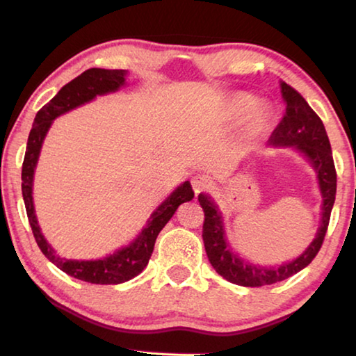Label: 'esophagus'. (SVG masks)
Returning <instances> with one entry per match:
<instances>
[{
    "label": "esophagus",
    "instance_id": "34e87169",
    "mask_svg": "<svg viewBox=\"0 0 356 356\" xmlns=\"http://www.w3.org/2000/svg\"><path fill=\"white\" fill-rule=\"evenodd\" d=\"M192 187H193L195 195H200V193L206 192V190L211 187L209 177L204 176V174H198V176H195L192 179Z\"/></svg>",
    "mask_w": 356,
    "mask_h": 356
}]
</instances>
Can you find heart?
<instances>
[{"label": "heart", "mask_w": 356, "mask_h": 356, "mask_svg": "<svg viewBox=\"0 0 356 356\" xmlns=\"http://www.w3.org/2000/svg\"><path fill=\"white\" fill-rule=\"evenodd\" d=\"M248 115L245 123V134L257 137L267 129L272 120V110L268 105L257 104V99L249 92H235L225 100L224 116L229 121H238Z\"/></svg>", "instance_id": "b5f03b06"}]
</instances>
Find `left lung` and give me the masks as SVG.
Instances as JSON below:
<instances>
[{"label":"left lung","instance_id":"1","mask_svg":"<svg viewBox=\"0 0 356 356\" xmlns=\"http://www.w3.org/2000/svg\"><path fill=\"white\" fill-rule=\"evenodd\" d=\"M281 94L286 104V113L270 136V145L294 147L296 150L304 153L318 174V184L323 196L321 225L315 240L310 243L305 252H302L293 262L283 264L280 267L267 268L245 261L233 252L229 243L225 241L224 219L214 200H211L208 195H198V201L204 211L203 241L211 265L227 281L246 288L278 283L293 277L314 261L325 240L334 200H336L337 174L325 124L307 104V100L284 81H281Z\"/></svg>","mask_w":356,"mask_h":356}]
</instances>
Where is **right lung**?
<instances>
[{
  "instance_id": "add662e5",
  "label": "right lung",
  "mask_w": 356,
  "mask_h": 356,
  "mask_svg": "<svg viewBox=\"0 0 356 356\" xmlns=\"http://www.w3.org/2000/svg\"><path fill=\"white\" fill-rule=\"evenodd\" d=\"M126 70H105V68H89L81 75L72 79L65 84L44 107H42L35 116L33 126H31L29 142H26L25 158L22 164V195L24 203L29 216V222L41 252L49 259V261L59 267L62 272L70 275L73 278L88 281L94 284H120L129 281L139 275L147 267L150 256L155 248V241L158 233L168 224L174 212L185 201L193 198V190L188 180L174 190L148 219V224L142 230L137 238L129 245L118 249V251L110 254L104 259L97 261H72V259H63L56 254L49 243L44 240L40 230L38 220L35 216L33 206V176L35 168L38 163L42 140L49 131L57 116L67 111L79 107V105L89 102L97 95H104L108 92H115L123 86L126 81Z\"/></svg>"
}]
</instances>
